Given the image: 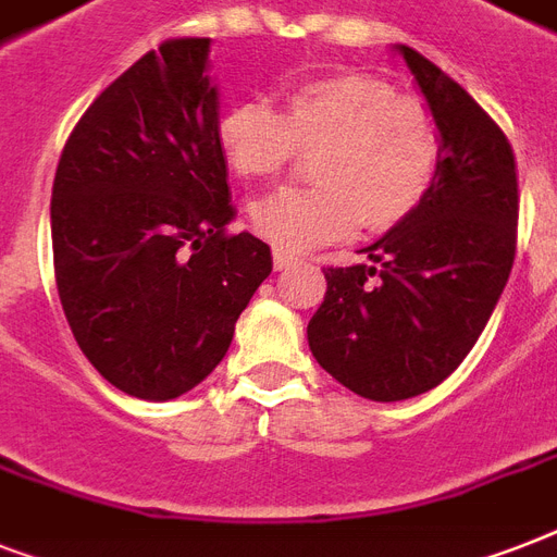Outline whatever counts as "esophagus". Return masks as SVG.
Listing matches in <instances>:
<instances>
[{
  "mask_svg": "<svg viewBox=\"0 0 557 557\" xmlns=\"http://www.w3.org/2000/svg\"><path fill=\"white\" fill-rule=\"evenodd\" d=\"M295 262H297L295 253L283 251V248H274V269H277V271L292 269V265H295Z\"/></svg>",
  "mask_w": 557,
  "mask_h": 557,
  "instance_id": "obj_1",
  "label": "esophagus"
}]
</instances>
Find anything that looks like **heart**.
I'll return each instance as SVG.
<instances>
[{
	"instance_id": "1",
	"label": "heart",
	"mask_w": 557,
	"mask_h": 557,
	"mask_svg": "<svg viewBox=\"0 0 557 557\" xmlns=\"http://www.w3.org/2000/svg\"><path fill=\"white\" fill-rule=\"evenodd\" d=\"M236 176L274 178L306 152L309 190H280L251 208L253 231L286 251L344 239L361 227L387 234L422 208L442 168L431 109L367 74H323L292 83L283 112L236 100L216 126Z\"/></svg>"
}]
</instances>
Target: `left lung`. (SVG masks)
Returning a JSON list of instances; mask_svg holds the SVG:
<instances>
[{"instance_id": "8db88e82", "label": "left lung", "mask_w": 557, "mask_h": 557, "mask_svg": "<svg viewBox=\"0 0 557 557\" xmlns=\"http://www.w3.org/2000/svg\"><path fill=\"white\" fill-rule=\"evenodd\" d=\"M442 135L433 190L367 245L370 265L326 269L309 321L318 364L358 396L401 401L462 364L483 335L518 248V170L506 135L440 65L396 46Z\"/></svg>"}]
</instances>
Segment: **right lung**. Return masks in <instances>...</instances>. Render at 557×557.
I'll use <instances>...</instances> for the list:
<instances>
[{
    "label": "right lung",
    "instance_id": "1",
    "mask_svg": "<svg viewBox=\"0 0 557 557\" xmlns=\"http://www.w3.org/2000/svg\"><path fill=\"white\" fill-rule=\"evenodd\" d=\"M208 54V37L168 39L129 65L83 112L51 190L74 341L112 387L147 401L216 370L271 274L269 245L225 234L236 210Z\"/></svg>",
    "mask_w": 557,
    "mask_h": 557
}]
</instances>
